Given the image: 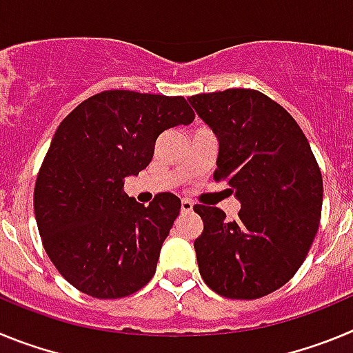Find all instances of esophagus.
<instances>
[{
  "label": "esophagus",
  "mask_w": 353,
  "mask_h": 353,
  "mask_svg": "<svg viewBox=\"0 0 353 353\" xmlns=\"http://www.w3.org/2000/svg\"><path fill=\"white\" fill-rule=\"evenodd\" d=\"M191 210H192L191 199H182V212H191Z\"/></svg>",
  "instance_id": "1"
}]
</instances>
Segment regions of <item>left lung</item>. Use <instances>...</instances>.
Segmentation results:
<instances>
[{"label":"left lung","instance_id":"8db88e82","mask_svg":"<svg viewBox=\"0 0 353 353\" xmlns=\"http://www.w3.org/2000/svg\"><path fill=\"white\" fill-rule=\"evenodd\" d=\"M189 102L219 139L214 180L242 203L233 221L194 205L203 219L194 240L199 274L226 299L265 297L286 285L310 252L322 217V171L297 121L265 93L230 88Z\"/></svg>","mask_w":353,"mask_h":353}]
</instances>
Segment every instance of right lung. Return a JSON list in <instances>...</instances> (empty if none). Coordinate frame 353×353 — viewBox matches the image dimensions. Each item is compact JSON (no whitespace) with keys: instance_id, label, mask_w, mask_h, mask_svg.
I'll return each mask as SVG.
<instances>
[{"instance_id":"obj_1","label":"right lung","mask_w":353,"mask_h":353,"mask_svg":"<svg viewBox=\"0 0 353 353\" xmlns=\"http://www.w3.org/2000/svg\"><path fill=\"white\" fill-rule=\"evenodd\" d=\"M183 97L105 90L81 102L56 129L37 174L40 239L58 272L95 299H121L154 277L180 198L159 192L145 207L123 192L154 157L159 134L187 125Z\"/></svg>"}]
</instances>
